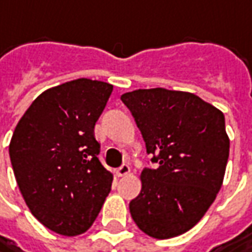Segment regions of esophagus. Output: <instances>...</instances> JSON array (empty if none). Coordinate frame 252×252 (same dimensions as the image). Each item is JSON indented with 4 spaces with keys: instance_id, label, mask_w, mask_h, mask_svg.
<instances>
[{
    "instance_id": "esophagus-1",
    "label": "esophagus",
    "mask_w": 252,
    "mask_h": 252,
    "mask_svg": "<svg viewBox=\"0 0 252 252\" xmlns=\"http://www.w3.org/2000/svg\"><path fill=\"white\" fill-rule=\"evenodd\" d=\"M128 173H129V166H128L126 163L121 165V168L117 170V175H118V176H126Z\"/></svg>"
}]
</instances>
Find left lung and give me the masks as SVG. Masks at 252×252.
Instances as JSON below:
<instances>
[{
  "label": "left lung",
  "mask_w": 252,
  "mask_h": 252,
  "mask_svg": "<svg viewBox=\"0 0 252 252\" xmlns=\"http://www.w3.org/2000/svg\"><path fill=\"white\" fill-rule=\"evenodd\" d=\"M157 169L141 173V191L129 203L141 231L172 238L197 224L224 179L230 139L224 114L199 95L162 87L121 95Z\"/></svg>",
  "instance_id": "8db88e82"
}]
</instances>
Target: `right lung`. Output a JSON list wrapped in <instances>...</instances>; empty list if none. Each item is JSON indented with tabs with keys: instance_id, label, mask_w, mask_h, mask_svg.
Segmentation results:
<instances>
[{
	"instance_id": "obj_1",
	"label": "right lung",
	"mask_w": 252,
	"mask_h": 252,
	"mask_svg": "<svg viewBox=\"0 0 252 252\" xmlns=\"http://www.w3.org/2000/svg\"><path fill=\"white\" fill-rule=\"evenodd\" d=\"M113 84L77 79L39 94L9 142L18 188L42 224L66 237L87 231L111 190L94 126Z\"/></svg>"
}]
</instances>
